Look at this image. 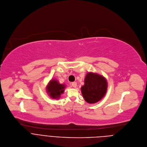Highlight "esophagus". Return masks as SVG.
Wrapping results in <instances>:
<instances>
[{
    "label": "esophagus",
    "instance_id": "esophagus-1",
    "mask_svg": "<svg viewBox=\"0 0 147 147\" xmlns=\"http://www.w3.org/2000/svg\"><path fill=\"white\" fill-rule=\"evenodd\" d=\"M71 86L72 87H73L74 88H76L77 87V82H73L71 83Z\"/></svg>",
    "mask_w": 147,
    "mask_h": 147
}]
</instances>
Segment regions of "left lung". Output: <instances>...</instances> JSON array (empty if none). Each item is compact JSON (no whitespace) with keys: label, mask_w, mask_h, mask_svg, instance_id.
<instances>
[{"label":"left lung","mask_w":147,"mask_h":147,"mask_svg":"<svg viewBox=\"0 0 147 147\" xmlns=\"http://www.w3.org/2000/svg\"><path fill=\"white\" fill-rule=\"evenodd\" d=\"M108 88L107 81L103 76L90 72L84 79V85L81 91L83 98L89 103H94L105 95Z\"/></svg>","instance_id":"8db88e82"}]
</instances>
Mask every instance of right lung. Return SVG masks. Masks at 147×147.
<instances>
[{"label":"right lung","instance_id":"add662e5","mask_svg":"<svg viewBox=\"0 0 147 147\" xmlns=\"http://www.w3.org/2000/svg\"><path fill=\"white\" fill-rule=\"evenodd\" d=\"M66 86L65 84H60L56 80H52L49 81L47 87V92L53 99H59L61 94L64 92Z\"/></svg>","mask_w":147,"mask_h":147}]
</instances>
